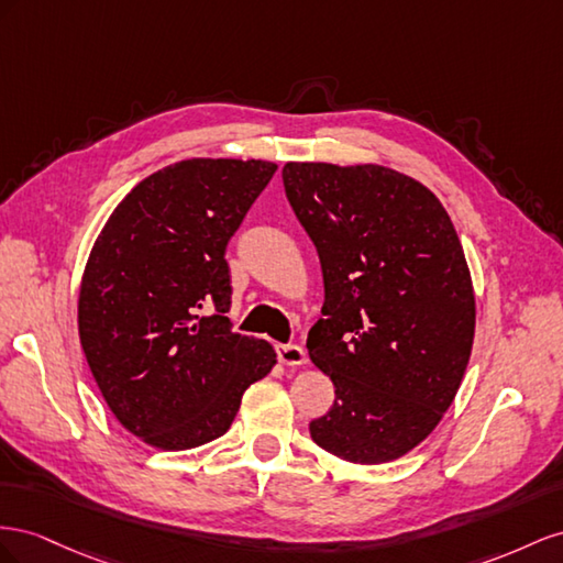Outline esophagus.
Returning <instances> with one entry per match:
<instances>
[{"label":"esophagus","mask_w":563,"mask_h":563,"mask_svg":"<svg viewBox=\"0 0 563 563\" xmlns=\"http://www.w3.org/2000/svg\"><path fill=\"white\" fill-rule=\"evenodd\" d=\"M276 353H278V361L285 365H301L307 361V353H303L299 344H278Z\"/></svg>","instance_id":"obj_1"}]
</instances>
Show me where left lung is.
Here are the masks:
<instances>
[{
    "label": "left lung",
    "mask_w": 563,
    "mask_h": 563,
    "mask_svg": "<svg viewBox=\"0 0 563 563\" xmlns=\"http://www.w3.org/2000/svg\"><path fill=\"white\" fill-rule=\"evenodd\" d=\"M283 184L325 285L307 349L334 404L311 439L346 462H391L429 437L467 371L476 309L460 238L429 188L387 167L287 163Z\"/></svg>",
    "instance_id": "8db88e82"
}]
</instances>
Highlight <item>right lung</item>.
Here are the masks:
<instances>
[{
  "label": "right lung",
  "mask_w": 563,
  "mask_h": 563,
  "mask_svg": "<svg viewBox=\"0 0 563 563\" xmlns=\"http://www.w3.org/2000/svg\"><path fill=\"white\" fill-rule=\"evenodd\" d=\"M273 172L262 159L174 163L115 207L89 254L77 323L91 375L120 424L163 451L227 433L276 365L227 316V245Z\"/></svg>",
  "instance_id": "1"
}]
</instances>
